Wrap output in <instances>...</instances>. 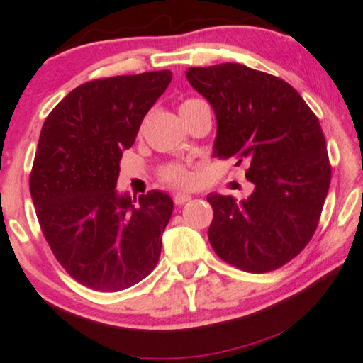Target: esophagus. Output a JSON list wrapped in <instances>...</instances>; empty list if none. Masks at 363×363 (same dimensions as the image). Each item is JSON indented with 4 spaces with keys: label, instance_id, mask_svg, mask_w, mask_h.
Listing matches in <instances>:
<instances>
[{
    "label": "esophagus",
    "instance_id": "34e87169",
    "mask_svg": "<svg viewBox=\"0 0 363 363\" xmlns=\"http://www.w3.org/2000/svg\"><path fill=\"white\" fill-rule=\"evenodd\" d=\"M192 197L189 196V194H184V192H176L174 197H172V200H174L176 205H184L186 202H189Z\"/></svg>",
    "mask_w": 363,
    "mask_h": 363
}]
</instances>
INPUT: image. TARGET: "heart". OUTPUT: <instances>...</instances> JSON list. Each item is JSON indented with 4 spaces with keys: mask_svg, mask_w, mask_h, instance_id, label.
<instances>
[{
    "mask_svg": "<svg viewBox=\"0 0 363 363\" xmlns=\"http://www.w3.org/2000/svg\"><path fill=\"white\" fill-rule=\"evenodd\" d=\"M203 104L200 99H186L181 104V116L191 112L194 107ZM158 179L171 187H189L194 184V172L191 167L179 161H172V163H166L158 169Z\"/></svg>",
    "mask_w": 363,
    "mask_h": 363,
    "instance_id": "1",
    "label": "heart"
}]
</instances>
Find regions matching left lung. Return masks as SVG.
Listing matches in <instances>:
<instances>
[{
  "instance_id": "left-lung-1",
  "label": "left lung",
  "mask_w": 363,
  "mask_h": 363,
  "mask_svg": "<svg viewBox=\"0 0 363 363\" xmlns=\"http://www.w3.org/2000/svg\"><path fill=\"white\" fill-rule=\"evenodd\" d=\"M187 79L212 104L213 155L247 164V199L210 194L208 241L220 259L264 274L305 250L331 182L326 140L294 86L240 63L189 68Z\"/></svg>"
}]
</instances>
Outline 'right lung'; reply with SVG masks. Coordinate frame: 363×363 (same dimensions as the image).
<instances>
[{"label":"right lung","mask_w":363,"mask_h":363,"mask_svg":"<svg viewBox=\"0 0 363 363\" xmlns=\"http://www.w3.org/2000/svg\"><path fill=\"white\" fill-rule=\"evenodd\" d=\"M169 69L79 84L43 122L29 187L43 236L69 277L121 291L156 267L172 213L164 192L118 196L122 151L171 83Z\"/></svg>","instance_id":"obj_1"}]
</instances>
